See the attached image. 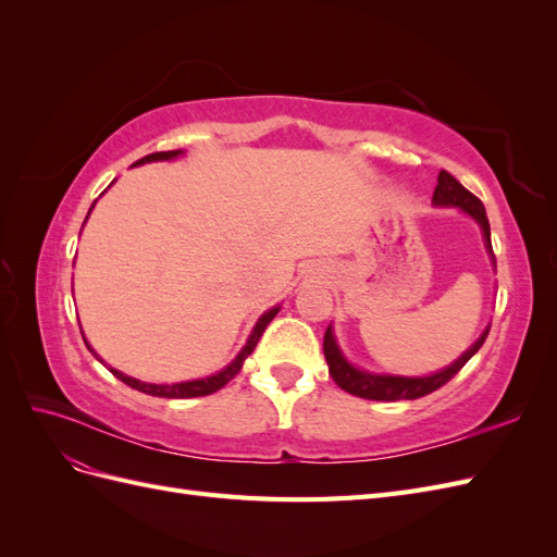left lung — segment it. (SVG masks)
Masks as SVG:
<instances>
[{"label": "left lung", "instance_id": "1", "mask_svg": "<svg viewBox=\"0 0 557 557\" xmlns=\"http://www.w3.org/2000/svg\"><path fill=\"white\" fill-rule=\"evenodd\" d=\"M432 205L434 207H458L465 213H469L474 221L481 225L483 230V242L487 252L495 262V252H493V244H491V223H487L485 215V207L483 201L471 195L465 185L453 178L446 170L440 172V178H436V188L432 195ZM487 332L491 327H485V332L479 336L476 344L471 346L469 350H465L462 356L455 360L453 364H448L446 369L430 376H393V374H372V372H362V369L352 367L344 356L339 346H336V339L332 334V327H327L325 339H323V352L325 360L330 367V376L334 379V383L342 387V391L362 397V399H376V401H397V399H418L425 397L434 391H440L442 385H446L460 369L471 360V356L483 346Z\"/></svg>", "mask_w": 557, "mask_h": 557}]
</instances>
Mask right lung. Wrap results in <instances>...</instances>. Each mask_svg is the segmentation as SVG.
Instances as JSON below:
<instances>
[{"mask_svg": "<svg viewBox=\"0 0 557 557\" xmlns=\"http://www.w3.org/2000/svg\"><path fill=\"white\" fill-rule=\"evenodd\" d=\"M181 153H183V150H160V153H150V156L137 160V162H134V166H137V164H146V162H158V160H174V158H178ZM92 207H95V205H92ZM92 207H90V211H92ZM88 215H90V213H88ZM278 309H281V307H274V309H269V311H264V313L260 315L256 327H252V332H250V336H248L246 346L239 350V356L234 358V360L223 369V372H218V374H213V376L195 379V381H183V383H172V385H166V383H164V385H158V383H144V381L132 379V376H125L123 372H117V369H111V367H109V372H111L115 379H121L125 385L134 387V391L146 393V395H153V397L185 399V397H205V395H211V393H215V391H221V387H223L225 383H230L234 376H237V374L242 372L244 360L250 356L252 350H256L262 332L267 330L269 323H272L274 315L278 313ZM83 342H86V339H83ZM86 346H88V350L92 352V356L99 360V356L90 348V344H86ZM99 362H104V360H99Z\"/></svg>", "mask_w": 557, "mask_h": 557, "instance_id": "obj_1", "label": "right lung"}]
</instances>
